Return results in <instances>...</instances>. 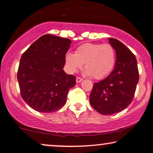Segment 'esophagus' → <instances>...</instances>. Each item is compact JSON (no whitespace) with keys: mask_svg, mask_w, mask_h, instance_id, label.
<instances>
[{"mask_svg":"<svg viewBox=\"0 0 153 153\" xmlns=\"http://www.w3.org/2000/svg\"><path fill=\"white\" fill-rule=\"evenodd\" d=\"M83 80V79L81 78V77H79V76H77L76 77V83H79V82H81V81Z\"/></svg>","mask_w":153,"mask_h":153,"instance_id":"1","label":"esophagus"}]
</instances>
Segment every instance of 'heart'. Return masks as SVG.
<instances>
[{"label": "heart", "mask_w": 153, "mask_h": 153, "mask_svg": "<svg viewBox=\"0 0 153 153\" xmlns=\"http://www.w3.org/2000/svg\"><path fill=\"white\" fill-rule=\"evenodd\" d=\"M116 62V51L109 44L85 43L77 47L75 53H67L65 63L69 72L74 73L82 68L96 79L108 76Z\"/></svg>", "instance_id": "1"}]
</instances>
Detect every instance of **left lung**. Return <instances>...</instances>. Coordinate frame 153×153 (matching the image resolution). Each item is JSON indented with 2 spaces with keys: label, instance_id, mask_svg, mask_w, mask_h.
Instances as JSON below:
<instances>
[{
  "label": "left lung",
  "instance_id": "1",
  "mask_svg": "<svg viewBox=\"0 0 153 153\" xmlns=\"http://www.w3.org/2000/svg\"><path fill=\"white\" fill-rule=\"evenodd\" d=\"M108 39L116 51V65L106 78L94 83L90 95L92 107L103 115H112L126 108L132 101L139 79L134 53L118 39Z\"/></svg>",
  "mask_w": 153,
  "mask_h": 153
}]
</instances>
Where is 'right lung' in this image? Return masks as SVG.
<instances>
[{
  "label": "right lung",
  "mask_w": 153,
  "mask_h": 153,
  "mask_svg": "<svg viewBox=\"0 0 153 153\" xmlns=\"http://www.w3.org/2000/svg\"><path fill=\"white\" fill-rule=\"evenodd\" d=\"M71 40L45 35L22 54L17 79L22 99L39 112L51 113L65 104L69 90L76 84V77L62 68Z\"/></svg>",
  "instance_id": "right-lung-1"
}]
</instances>
